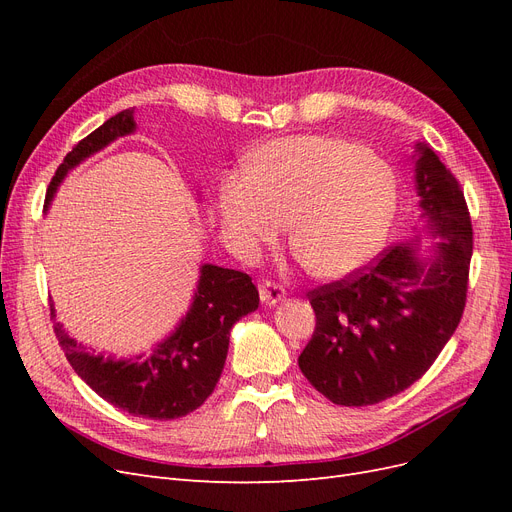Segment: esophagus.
I'll return each mask as SVG.
<instances>
[{
  "mask_svg": "<svg viewBox=\"0 0 512 512\" xmlns=\"http://www.w3.org/2000/svg\"><path fill=\"white\" fill-rule=\"evenodd\" d=\"M258 292H260V301H262V305H269V307H271V305H275L277 301H282V299H284V294H286L284 286H280V284L273 282V280L260 282Z\"/></svg>",
  "mask_w": 512,
  "mask_h": 512,
  "instance_id": "obj_1",
  "label": "esophagus"
}]
</instances>
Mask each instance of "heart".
<instances>
[{"label":"heart","mask_w":512,"mask_h":512,"mask_svg":"<svg viewBox=\"0 0 512 512\" xmlns=\"http://www.w3.org/2000/svg\"><path fill=\"white\" fill-rule=\"evenodd\" d=\"M397 205V181L369 151L329 134L277 138L218 192L224 228L243 243L290 224V250L316 277H342L376 254Z\"/></svg>","instance_id":"heart-1"}]
</instances>
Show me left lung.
I'll return each instance as SVG.
<instances>
[{"instance_id": "left-lung-1", "label": "left lung", "mask_w": 512, "mask_h": 512, "mask_svg": "<svg viewBox=\"0 0 512 512\" xmlns=\"http://www.w3.org/2000/svg\"><path fill=\"white\" fill-rule=\"evenodd\" d=\"M416 190L436 258L418 262L416 243L307 292L316 329L299 356L303 376L337 406H374L421 378L459 327L468 297L472 220L459 179L418 145Z\"/></svg>"}]
</instances>
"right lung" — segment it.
<instances>
[{"label": "right lung", "instance_id": "obj_1", "mask_svg": "<svg viewBox=\"0 0 512 512\" xmlns=\"http://www.w3.org/2000/svg\"><path fill=\"white\" fill-rule=\"evenodd\" d=\"M134 126V111L126 108L76 143L55 170L46 190V203L70 168L113 143L115 138L132 134ZM258 301V290L250 275L205 265L200 269L198 290L188 316L145 361H115L111 356L104 359L102 354L91 356L55 322L53 307L51 320L66 359L102 399L134 416L170 421L205 404L222 376L232 324L258 309Z\"/></svg>", "mask_w": 512, "mask_h": 512}]
</instances>
